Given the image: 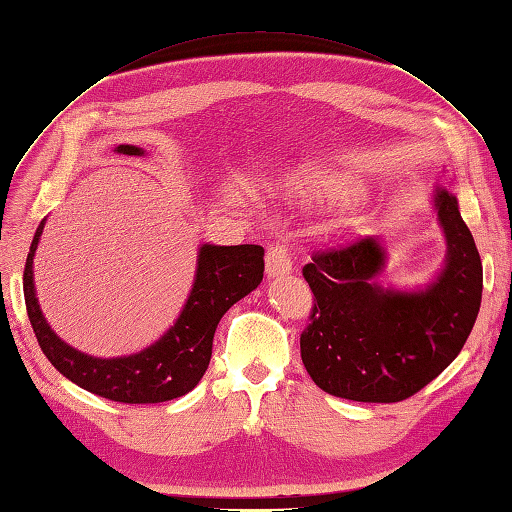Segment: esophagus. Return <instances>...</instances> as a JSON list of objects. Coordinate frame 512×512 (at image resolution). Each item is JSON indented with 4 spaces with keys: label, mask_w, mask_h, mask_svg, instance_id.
<instances>
[{
    "label": "esophagus",
    "mask_w": 512,
    "mask_h": 512,
    "mask_svg": "<svg viewBox=\"0 0 512 512\" xmlns=\"http://www.w3.org/2000/svg\"><path fill=\"white\" fill-rule=\"evenodd\" d=\"M292 272V253L285 244H272L266 253V274L272 279Z\"/></svg>",
    "instance_id": "obj_1"
}]
</instances>
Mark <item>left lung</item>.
Instances as JSON below:
<instances>
[{
  "instance_id": "obj_1",
  "label": "left lung",
  "mask_w": 512,
  "mask_h": 512,
  "mask_svg": "<svg viewBox=\"0 0 512 512\" xmlns=\"http://www.w3.org/2000/svg\"><path fill=\"white\" fill-rule=\"evenodd\" d=\"M435 209L448 253L422 290L376 283L387 264L378 238L318 251L303 268L316 300L300 357L322 391L400 402L435 381L465 346L480 311L482 261L456 196L437 188Z\"/></svg>"
}]
</instances>
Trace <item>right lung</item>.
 Listing matches in <instances>:
<instances>
[{
    "mask_svg": "<svg viewBox=\"0 0 512 512\" xmlns=\"http://www.w3.org/2000/svg\"><path fill=\"white\" fill-rule=\"evenodd\" d=\"M116 153L144 155L134 144H119ZM45 227L38 225L23 270L28 318L51 365L71 383L95 396L125 404H155L186 396L203 378L212 359L214 333L220 318L251 294L264 279V248L257 244H203L196 259L190 296L177 322L155 344L136 355L99 359L64 344L51 331L34 290V253Z\"/></svg>",
    "mask_w": 512,
    "mask_h": 512,
    "instance_id": "1",
    "label": "right lung"
}]
</instances>
